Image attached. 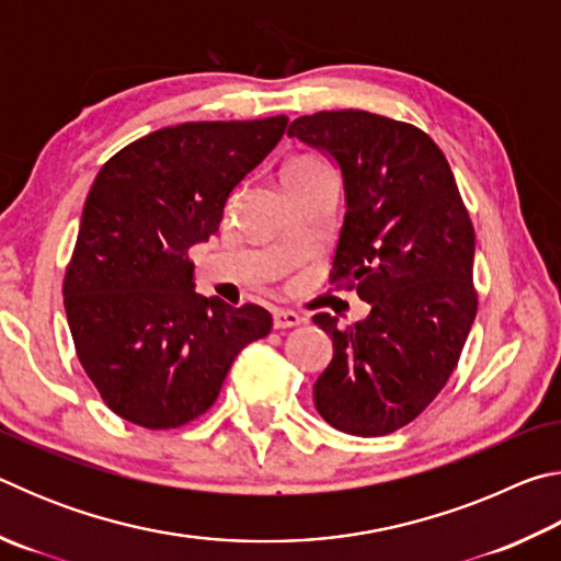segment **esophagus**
Returning <instances> with one entry per match:
<instances>
[{
    "mask_svg": "<svg viewBox=\"0 0 561 561\" xmlns=\"http://www.w3.org/2000/svg\"><path fill=\"white\" fill-rule=\"evenodd\" d=\"M272 321H274V329H291V327H299L304 319L297 314V311L274 309L272 311Z\"/></svg>",
    "mask_w": 561,
    "mask_h": 561,
    "instance_id": "obj_1",
    "label": "esophagus"
}]
</instances>
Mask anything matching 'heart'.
<instances>
[{
	"instance_id": "heart-1",
	"label": "heart",
	"mask_w": 561,
	"mask_h": 561,
	"mask_svg": "<svg viewBox=\"0 0 561 561\" xmlns=\"http://www.w3.org/2000/svg\"><path fill=\"white\" fill-rule=\"evenodd\" d=\"M319 170H329V165L324 163V160H319V158H297V160H291L287 168H284L282 178L311 175V173H319Z\"/></svg>"
}]
</instances>
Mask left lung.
Here are the masks:
<instances>
[{
  "mask_svg": "<svg viewBox=\"0 0 561 561\" xmlns=\"http://www.w3.org/2000/svg\"><path fill=\"white\" fill-rule=\"evenodd\" d=\"M289 136L339 168L346 215L331 282L371 304L346 329L314 317L334 344L314 405L336 431L393 433L443 391L478 314L472 222L443 150L415 126L348 108L301 116Z\"/></svg>",
  "mask_w": 561,
  "mask_h": 561,
  "instance_id": "obj_1",
  "label": "left lung"
}]
</instances>
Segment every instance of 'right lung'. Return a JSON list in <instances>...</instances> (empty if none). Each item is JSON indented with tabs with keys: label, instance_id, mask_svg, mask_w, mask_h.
Instances as JSON below:
<instances>
[{
	"label": "right lung",
	"instance_id": "right-lung-1",
	"mask_svg": "<svg viewBox=\"0 0 561 561\" xmlns=\"http://www.w3.org/2000/svg\"><path fill=\"white\" fill-rule=\"evenodd\" d=\"M284 128L287 116L180 123L118 150L93 180L64 309L83 371L123 421H195L234 356L270 334L267 309L195 291L187 250L217 232L227 197Z\"/></svg>",
	"mask_w": 561,
	"mask_h": 561
}]
</instances>
